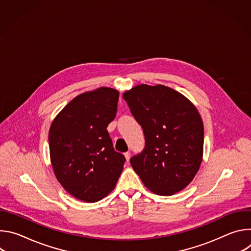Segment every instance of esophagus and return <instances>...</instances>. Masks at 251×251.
<instances>
[{
    "label": "esophagus",
    "instance_id": "esophagus-1",
    "mask_svg": "<svg viewBox=\"0 0 251 251\" xmlns=\"http://www.w3.org/2000/svg\"><path fill=\"white\" fill-rule=\"evenodd\" d=\"M124 156H125V159H126V161L128 162V161L130 160V157H131V153H130V152H126V153L124 154Z\"/></svg>",
    "mask_w": 251,
    "mask_h": 251
}]
</instances>
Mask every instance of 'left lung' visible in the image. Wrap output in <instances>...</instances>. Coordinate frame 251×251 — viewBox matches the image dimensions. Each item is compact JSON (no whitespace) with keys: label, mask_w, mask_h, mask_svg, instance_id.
I'll use <instances>...</instances> for the list:
<instances>
[{"label":"left lung","mask_w":251,"mask_h":251,"mask_svg":"<svg viewBox=\"0 0 251 251\" xmlns=\"http://www.w3.org/2000/svg\"><path fill=\"white\" fill-rule=\"evenodd\" d=\"M123 98L145 135V149L130 160L133 170L156 195L184 190L194 180L203 154V124L196 106L162 84H139L125 91Z\"/></svg>","instance_id":"left-lung-1"}]
</instances>
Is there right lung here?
Returning <instances> with one entry per match:
<instances>
[{
	"mask_svg": "<svg viewBox=\"0 0 251 251\" xmlns=\"http://www.w3.org/2000/svg\"><path fill=\"white\" fill-rule=\"evenodd\" d=\"M118 90L99 87L77 95L53 119L49 132L50 163L71 196L102 200L115 188L125 157L114 151L107 126L117 112Z\"/></svg>",
	"mask_w": 251,
	"mask_h": 251,
	"instance_id": "right-lung-1",
	"label": "right lung"
}]
</instances>
